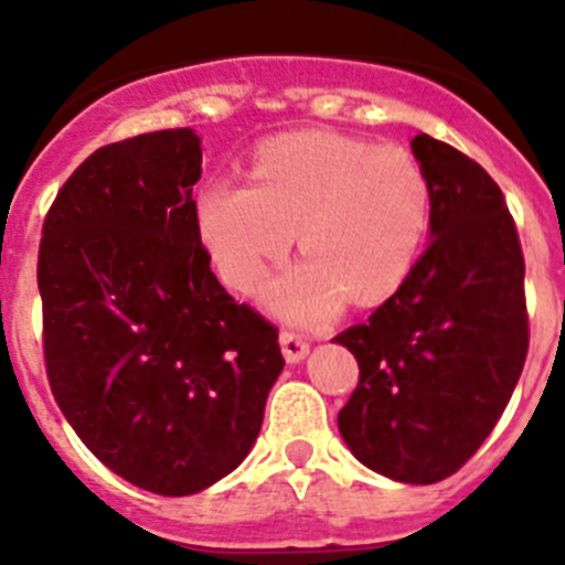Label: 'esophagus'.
<instances>
[{"instance_id":"esophagus-1","label":"esophagus","mask_w":565,"mask_h":565,"mask_svg":"<svg viewBox=\"0 0 565 565\" xmlns=\"http://www.w3.org/2000/svg\"><path fill=\"white\" fill-rule=\"evenodd\" d=\"M279 344H282V356L288 359V362H299V359H306L308 353V339L302 337V333L297 331H282L279 333Z\"/></svg>"}]
</instances>
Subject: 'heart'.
I'll return each instance as SVG.
<instances>
[{"mask_svg": "<svg viewBox=\"0 0 565 565\" xmlns=\"http://www.w3.org/2000/svg\"><path fill=\"white\" fill-rule=\"evenodd\" d=\"M433 189L404 147L344 135H294L257 154L252 183L212 181L198 194V226L234 291H254L291 248L308 254L268 291L274 311L326 322L348 291L373 302L411 277L430 232Z\"/></svg>", "mask_w": 565, "mask_h": 565, "instance_id": "1", "label": "heart"}]
</instances>
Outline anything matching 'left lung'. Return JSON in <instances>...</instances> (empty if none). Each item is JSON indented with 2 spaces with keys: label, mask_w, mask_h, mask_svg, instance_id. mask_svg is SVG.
<instances>
[{
  "label": "left lung",
  "mask_w": 565,
  "mask_h": 565,
  "mask_svg": "<svg viewBox=\"0 0 565 565\" xmlns=\"http://www.w3.org/2000/svg\"><path fill=\"white\" fill-rule=\"evenodd\" d=\"M430 246L371 317L339 333L359 382L339 411L353 456L402 483H436L476 456L529 351L523 248L487 169L430 135Z\"/></svg>",
  "instance_id": "1"
}]
</instances>
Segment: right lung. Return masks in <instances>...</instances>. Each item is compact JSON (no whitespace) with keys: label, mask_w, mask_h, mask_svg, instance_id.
Returning a JSON list of instances; mask_svg holds the SVG:
<instances>
[{"label":"right lung","mask_w":565,"mask_h":565,"mask_svg":"<svg viewBox=\"0 0 565 565\" xmlns=\"http://www.w3.org/2000/svg\"><path fill=\"white\" fill-rule=\"evenodd\" d=\"M201 158L186 127L96 149L44 214L36 266L64 418L113 472L169 498L248 456L286 364L277 328L209 266Z\"/></svg>","instance_id":"obj_1"}]
</instances>
